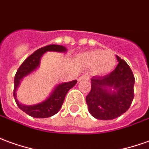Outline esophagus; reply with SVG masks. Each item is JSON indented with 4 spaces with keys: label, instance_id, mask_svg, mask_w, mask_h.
I'll use <instances>...</instances> for the list:
<instances>
[{
    "label": "esophagus",
    "instance_id": "obj_1",
    "mask_svg": "<svg viewBox=\"0 0 149 149\" xmlns=\"http://www.w3.org/2000/svg\"><path fill=\"white\" fill-rule=\"evenodd\" d=\"M78 80H79V81H82V80H89V77H88V76H86V75H83L81 77H80Z\"/></svg>",
    "mask_w": 149,
    "mask_h": 149
}]
</instances>
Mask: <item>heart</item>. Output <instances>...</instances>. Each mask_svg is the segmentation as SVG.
I'll return each mask as SVG.
<instances>
[{
  "mask_svg": "<svg viewBox=\"0 0 149 149\" xmlns=\"http://www.w3.org/2000/svg\"><path fill=\"white\" fill-rule=\"evenodd\" d=\"M81 60L85 65L93 67V71L96 74L109 73L113 70L116 63L114 54L99 50L84 53Z\"/></svg>",
  "mask_w": 149,
  "mask_h": 149,
  "instance_id": "1",
  "label": "heart"
}]
</instances>
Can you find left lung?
<instances>
[{
	"mask_svg": "<svg viewBox=\"0 0 149 149\" xmlns=\"http://www.w3.org/2000/svg\"><path fill=\"white\" fill-rule=\"evenodd\" d=\"M116 57L118 64L114 71L103 77H93L91 90L85 98L89 113L101 120L118 118L130 108L134 98L132 71L125 60ZM111 88L115 89L113 92Z\"/></svg>",
	"mask_w": 149,
	"mask_h": 149,
	"instance_id": "obj_1",
	"label": "left lung"
}]
</instances>
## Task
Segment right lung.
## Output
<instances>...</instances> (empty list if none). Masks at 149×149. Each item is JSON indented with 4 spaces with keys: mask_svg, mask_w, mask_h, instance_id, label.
Returning <instances> with one entry per match:
<instances>
[{
    "mask_svg": "<svg viewBox=\"0 0 149 149\" xmlns=\"http://www.w3.org/2000/svg\"><path fill=\"white\" fill-rule=\"evenodd\" d=\"M49 51L64 52H66V48L64 46L52 44V45L46 46V47L36 50L35 52L27 57L23 63L21 64V66L18 68L14 77L13 97H14L17 105L22 111L34 118H48L56 114L57 112L60 111V109L64 103V98L68 91L72 89L77 82V80H74L72 81L62 83L60 85H57V87L53 91L52 95L41 103L36 104L34 106H24L19 103V102L16 98L15 92L20 83V81L25 76L30 74L36 68H38L41 56L46 52H49Z\"/></svg>",
    "mask_w": 149,
    "mask_h": 149,
    "instance_id": "add662e5",
    "label": "right lung"
}]
</instances>
